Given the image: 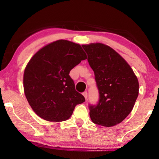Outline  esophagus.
<instances>
[{
  "label": "esophagus",
  "mask_w": 159,
  "mask_h": 159,
  "mask_svg": "<svg viewBox=\"0 0 159 159\" xmlns=\"http://www.w3.org/2000/svg\"><path fill=\"white\" fill-rule=\"evenodd\" d=\"M83 95L85 97V99H87V98H88V93H87V91H85V92H83Z\"/></svg>",
  "instance_id": "obj_1"
}]
</instances>
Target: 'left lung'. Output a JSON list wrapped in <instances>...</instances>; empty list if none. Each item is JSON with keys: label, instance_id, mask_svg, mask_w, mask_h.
<instances>
[{"label": "left lung", "instance_id": "left-lung-1", "mask_svg": "<svg viewBox=\"0 0 159 159\" xmlns=\"http://www.w3.org/2000/svg\"><path fill=\"white\" fill-rule=\"evenodd\" d=\"M95 74L98 104H89L90 116L97 125L111 127L131 112L139 93L138 80L119 54L102 43L83 45Z\"/></svg>", "mask_w": 159, "mask_h": 159}]
</instances>
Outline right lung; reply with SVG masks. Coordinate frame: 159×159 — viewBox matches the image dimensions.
Listing matches in <instances>:
<instances>
[{
  "instance_id": "right-lung-1",
  "label": "right lung",
  "mask_w": 159,
  "mask_h": 159,
  "mask_svg": "<svg viewBox=\"0 0 159 159\" xmlns=\"http://www.w3.org/2000/svg\"><path fill=\"white\" fill-rule=\"evenodd\" d=\"M87 56L79 44L59 40L35 54L24 74L26 98L36 114L48 121L68 119L85 101L75 89L71 70Z\"/></svg>"
}]
</instances>
